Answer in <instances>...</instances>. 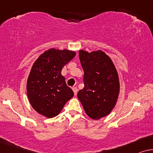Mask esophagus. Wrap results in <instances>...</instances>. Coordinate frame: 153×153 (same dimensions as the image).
Wrapping results in <instances>:
<instances>
[{
	"label": "esophagus",
	"mask_w": 153,
	"mask_h": 153,
	"mask_svg": "<svg viewBox=\"0 0 153 153\" xmlns=\"http://www.w3.org/2000/svg\"><path fill=\"white\" fill-rule=\"evenodd\" d=\"M72 89H73V91H74V95L76 96V95H77V87H73Z\"/></svg>",
	"instance_id": "esophagus-1"
}]
</instances>
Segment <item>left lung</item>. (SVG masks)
Listing matches in <instances>:
<instances>
[{
    "label": "left lung",
    "mask_w": 153,
    "mask_h": 153,
    "mask_svg": "<svg viewBox=\"0 0 153 153\" xmlns=\"http://www.w3.org/2000/svg\"><path fill=\"white\" fill-rule=\"evenodd\" d=\"M84 70L85 87L77 93L85 112L92 119L108 115L114 107L119 94V76L112 61L101 51H79Z\"/></svg>",
    "instance_id": "left-lung-1"
}]
</instances>
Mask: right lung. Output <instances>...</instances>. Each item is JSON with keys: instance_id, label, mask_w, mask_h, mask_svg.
Instances as JSON below:
<instances>
[{"instance_id": "obj_1", "label": "right lung", "mask_w": 153, "mask_h": 153, "mask_svg": "<svg viewBox=\"0 0 153 153\" xmlns=\"http://www.w3.org/2000/svg\"><path fill=\"white\" fill-rule=\"evenodd\" d=\"M76 55L74 51L51 48L34 62L27 82V94L35 111L47 118L59 114L74 96L62 76V68Z\"/></svg>"}]
</instances>
